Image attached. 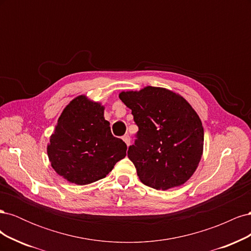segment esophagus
I'll return each mask as SVG.
<instances>
[{
	"label": "esophagus",
	"mask_w": 251,
	"mask_h": 251,
	"mask_svg": "<svg viewBox=\"0 0 251 251\" xmlns=\"http://www.w3.org/2000/svg\"><path fill=\"white\" fill-rule=\"evenodd\" d=\"M123 140L126 142V144L127 147L130 146V143H131V138H130V136H128V134H126V135H125V136H124V137H123Z\"/></svg>",
	"instance_id": "obj_1"
}]
</instances>
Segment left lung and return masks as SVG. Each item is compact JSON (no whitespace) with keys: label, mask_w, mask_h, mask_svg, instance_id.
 Listing matches in <instances>:
<instances>
[{"label":"left lung","mask_w":251,"mask_h":251,"mask_svg":"<svg viewBox=\"0 0 251 251\" xmlns=\"http://www.w3.org/2000/svg\"><path fill=\"white\" fill-rule=\"evenodd\" d=\"M119 98L139 127L127 157L140 181L159 191L184 184L203 154L204 131L197 112L181 95L159 87L124 91Z\"/></svg>","instance_id":"left-lung-1"}]
</instances>
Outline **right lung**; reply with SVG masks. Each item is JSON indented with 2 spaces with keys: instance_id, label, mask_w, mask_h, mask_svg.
Here are the masks:
<instances>
[{
  "instance_id": "1",
  "label": "right lung",
  "mask_w": 251,
  "mask_h": 251,
  "mask_svg": "<svg viewBox=\"0 0 251 251\" xmlns=\"http://www.w3.org/2000/svg\"><path fill=\"white\" fill-rule=\"evenodd\" d=\"M104 107L79 95L64 109L50 136L52 169L70 183L86 185L104 178L126 157V144L111 133Z\"/></svg>"
}]
</instances>
